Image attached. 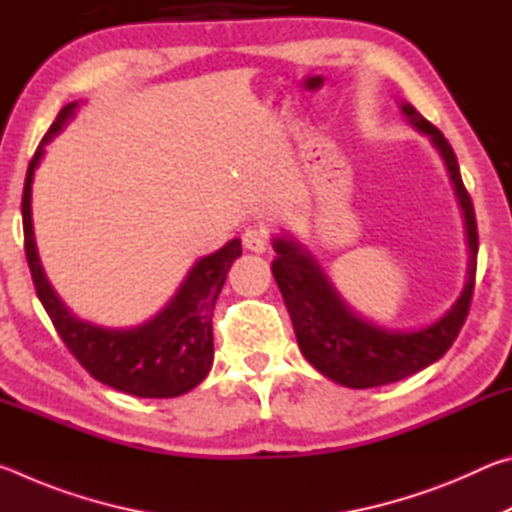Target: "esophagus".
<instances>
[{
    "label": "esophagus",
    "instance_id": "obj_1",
    "mask_svg": "<svg viewBox=\"0 0 512 512\" xmlns=\"http://www.w3.org/2000/svg\"><path fill=\"white\" fill-rule=\"evenodd\" d=\"M241 241H244V248L250 250V253H257V255L266 253L268 237L262 228H248L244 232V237H241Z\"/></svg>",
    "mask_w": 512,
    "mask_h": 512
}]
</instances>
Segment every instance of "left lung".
<instances>
[{
    "mask_svg": "<svg viewBox=\"0 0 512 512\" xmlns=\"http://www.w3.org/2000/svg\"><path fill=\"white\" fill-rule=\"evenodd\" d=\"M397 106L406 124L429 137L433 149L443 158L461 205L470 259L463 291L454 305L429 325L411 329L381 327L345 302L325 268L291 232L282 230L280 235H273V250L277 253L271 264L273 277L282 291L300 352L320 375L348 388L393 384L438 361L461 332L474 291L479 237L474 207L458 171L456 155L445 135L431 126L411 103L397 101Z\"/></svg>",
    "mask_w": 512,
    "mask_h": 512,
    "instance_id": "8db88e82",
    "label": "left lung"
}]
</instances>
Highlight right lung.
<instances>
[{"instance_id": "add662e5", "label": "right lung", "mask_w": 512, "mask_h": 512, "mask_svg": "<svg viewBox=\"0 0 512 512\" xmlns=\"http://www.w3.org/2000/svg\"><path fill=\"white\" fill-rule=\"evenodd\" d=\"M81 101L58 112L29 164L22 194L24 250L42 307L69 352L94 379L135 397H178L207 377L214 361L212 314L230 266L241 255V239H230L212 255L196 259L185 280L158 314L131 327H103L69 309L47 280L33 235L31 185L45 146L76 117Z\"/></svg>"}]
</instances>
